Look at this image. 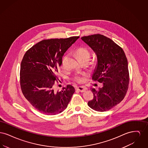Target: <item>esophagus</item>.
Returning <instances> with one entry per match:
<instances>
[{"label":"esophagus","instance_id":"1","mask_svg":"<svg viewBox=\"0 0 148 148\" xmlns=\"http://www.w3.org/2000/svg\"><path fill=\"white\" fill-rule=\"evenodd\" d=\"M77 90H78V91H79L80 92H84L85 91V90H86V89H85V88L84 87H83V86H77Z\"/></svg>","mask_w":148,"mask_h":148}]
</instances>
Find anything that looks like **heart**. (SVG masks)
<instances>
[{"label": "heart", "instance_id": "1", "mask_svg": "<svg viewBox=\"0 0 148 148\" xmlns=\"http://www.w3.org/2000/svg\"><path fill=\"white\" fill-rule=\"evenodd\" d=\"M75 54L77 56L78 60L80 62H82L84 60H89L90 58V52L88 49L84 47H80L77 48V49L75 51ZM68 56L65 55L63 57L62 60V68H65L66 62L67 60ZM75 80L79 82V83H83L85 80L84 75H76L75 77Z\"/></svg>", "mask_w": 148, "mask_h": 148}]
</instances>
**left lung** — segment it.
I'll use <instances>...</instances> for the list:
<instances>
[{
  "mask_svg": "<svg viewBox=\"0 0 148 148\" xmlns=\"http://www.w3.org/2000/svg\"><path fill=\"white\" fill-rule=\"evenodd\" d=\"M81 39L97 56L92 79L103 84L98 90L92 89L94 98L88 105L95 111L106 112L119 104L127 94L129 82L127 57L123 49L106 36L98 34Z\"/></svg>",
  "mask_w": 148,
  "mask_h": 148,
  "instance_id": "8db88e82",
  "label": "left lung"
}]
</instances>
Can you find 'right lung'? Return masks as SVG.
<instances>
[{
    "label": "right lung",
    "mask_w": 148,
    "mask_h": 148,
    "mask_svg": "<svg viewBox=\"0 0 148 148\" xmlns=\"http://www.w3.org/2000/svg\"><path fill=\"white\" fill-rule=\"evenodd\" d=\"M79 36L42 40L25 53L22 59L20 83L25 98L40 112L56 115L66 108L75 92L68 85L61 91L54 90L57 73L64 53Z\"/></svg>",
    "instance_id": "add662e5"
}]
</instances>
